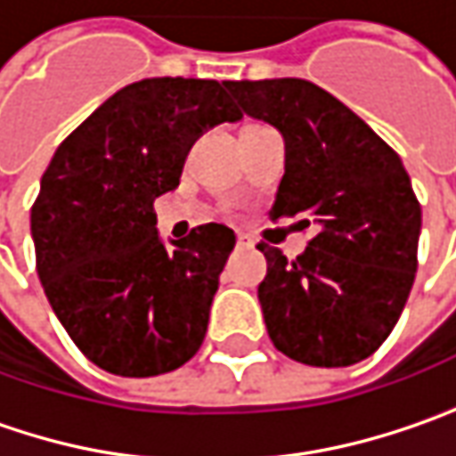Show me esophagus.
Here are the masks:
<instances>
[{"label":"esophagus","instance_id":"esophagus-1","mask_svg":"<svg viewBox=\"0 0 456 456\" xmlns=\"http://www.w3.org/2000/svg\"><path fill=\"white\" fill-rule=\"evenodd\" d=\"M237 248H253V240L248 234H237Z\"/></svg>","mask_w":456,"mask_h":456}]
</instances>
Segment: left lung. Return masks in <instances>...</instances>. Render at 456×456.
<instances>
[{
    "label": "left lung",
    "mask_w": 456,
    "mask_h": 456,
    "mask_svg": "<svg viewBox=\"0 0 456 456\" xmlns=\"http://www.w3.org/2000/svg\"><path fill=\"white\" fill-rule=\"evenodd\" d=\"M242 113L279 128L286 165L271 219L320 232L297 260L265 242L257 286L273 346L307 366H351L392 333L418 271L420 203L403 159L307 79L224 82ZM302 219L299 224H307Z\"/></svg>",
    "instance_id": "8db88e82"
}]
</instances>
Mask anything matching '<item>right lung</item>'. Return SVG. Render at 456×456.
Segmentation results:
<instances>
[{
	"label": "right lung",
	"instance_id": "right-lung-1",
	"mask_svg": "<svg viewBox=\"0 0 456 456\" xmlns=\"http://www.w3.org/2000/svg\"><path fill=\"white\" fill-rule=\"evenodd\" d=\"M240 118L224 82L151 77L108 97L45 167L30 211L38 279L100 369L157 377L201 348L234 232L211 222L167 248L154 199L177 188L199 136Z\"/></svg>",
	"mask_w": 456,
	"mask_h": 456
}]
</instances>
